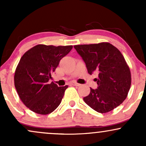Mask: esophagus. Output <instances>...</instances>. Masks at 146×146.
I'll list each match as a JSON object with an SVG mask.
<instances>
[{"mask_svg": "<svg viewBox=\"0 0 146 146\" xmlns=\"http://www.w3.org/2000/svg\"><path fill=\"white\" fill-rule=\"evenodd\" d=\"M72 84L73 85V86H80V84H79V83H77L76 82H73V83H72Z\"/></svg>", "mask_w": 146, "mask_h": 146, "instance_id": "obj_1", "label": "esophagus"}]
</instances>
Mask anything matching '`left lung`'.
<instances>
[{
    "label": "left lung",
    "mask_w": 146,
    "mask_h": 146,
    "mask_svg": "<svg viewBox=\"0 0 146 146\" xmlns=\"http://www.w3.org/2000/svg\"><path fill=\"white\" fill-rule=\"evenodd\" d=\"M84 61L88 73H98L95 81L98 88H90L84 101L100 113L117 108L125 100L131 85V73L123 55L118 48L108 42L75 45Z\"/></svg>",
    "instance_id": "8db88e82"
}]
</instances>
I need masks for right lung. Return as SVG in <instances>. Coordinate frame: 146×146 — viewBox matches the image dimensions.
<instances>
[{
    "label": "right lung",
    "mask_w": 146,
    "mask_h": 146,
    "mask_svg": "<svg viewBox=\"0 0 146 146\" xmlns=\"http://www.w3.org/2000/svg\"><path fill=\"white\" fill-rule=\"evenodd\" d=\"M72 48V45L38 44L25 52L20 60L15 71L14 85L21 101L34 113L47 115L61 103L68 86L59 87L48 80L60 60Z\"/></svg>",
    "instance_id": "add662e5"
}]
</instances>
